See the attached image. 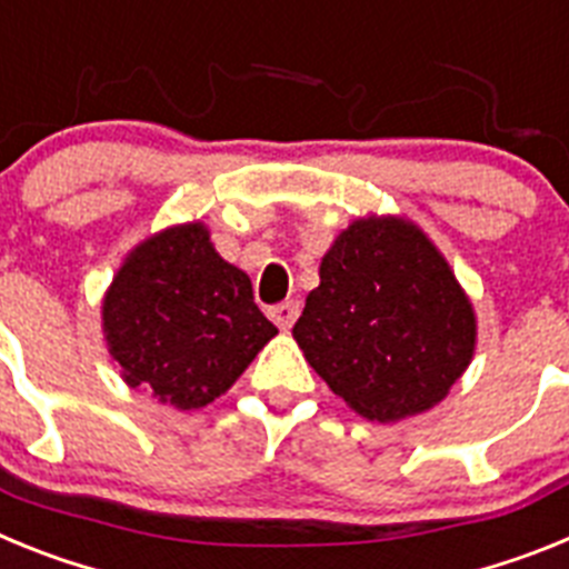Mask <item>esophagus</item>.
Here are the masks:
<instances>
[{
  "mask_svg": "<svg viewBox=\"0 0 569 569\" xmlns=\"http://www.w3.org/2000/svg\"><path fill=\"white\" fill-rule=\"evenodd\" d=\"M268 316L279 325L281 330H290L293 328V321L299 319V301L290 299V301H281V305H273V308L268 310Z\"/></svg>",
  "mask_w": 569,
  "mask_h": 569,
  "instance_id": "obj_1",
  "label": "esophagus"
}]
</instances>
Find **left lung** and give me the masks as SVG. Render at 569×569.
Returning a JSON list of instances; mask_svg holds the SVG:
<instances>
[{"label":"left lung","instance_id":"8db88e82","mask_svg":"<svg viewBox=\"0 0 569 569\" xmlns=\"http://www.w3.org/2000/svg\"><path fill=\"white\" fill-rule=\"evenodd\" d=\"M319 279L293 339L356 413L385 425L450 393L476 350V313L425 230L399 216L356 219Z\"/></svg>","mask_w":569,"mask_h":569}]
</instances>
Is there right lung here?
<instances>
[{"label":"right lung","mask_w":569,"mask_h":569,"mask_svg":"<svg viewBox=\"0 0 569 569\" xmlns=\"http://www.w3.org/2000/svg\"><path fill=\"white\" fill-rule=\"evenodd\" d=\"M102 330L122 379L179 410L228 393L279 333L256 308L248 273L216 253L202 222L130 250L104 293Z\"/></svg>","instance_id":"right-lung-1"}]
</instances>
